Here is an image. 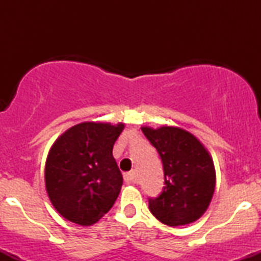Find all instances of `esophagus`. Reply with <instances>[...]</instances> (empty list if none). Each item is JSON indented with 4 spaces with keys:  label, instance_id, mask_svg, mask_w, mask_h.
<instances>
[{
    "label": "esophagus",
    "instance_id": "1",
    "mask_svg": "<svg viewBox=\"0 0 261 261\" xmlns=\"http://www.w3.org/2000/svg\"><path fill=\"white\" fill-rule=\"evenodd\" d=\"M135 178H136V173L135 170H131V172H127L124 174V180L131 184V182H135Z\"/></svg>",
    "mask_w": 261,
    "mask_h": 261
}]
</instances>
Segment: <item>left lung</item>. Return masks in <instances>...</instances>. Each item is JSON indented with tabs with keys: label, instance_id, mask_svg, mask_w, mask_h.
Segmentation results:
<instances>
[{
	"label": "left lung",
	"instance_id": "left-lung-1",
	"mask_svg": "<svg viewBox=\"0 0 261 261\" xmlns=\"http://www.w3.org/2000/svg\"><path fill=\"white\" fill-rule=\"evenodd\" d=\"M160 154L164 173L163 190L149 197L152 215L167 226H184L200 218L215 191L214 162L200 141L179 127H142Z\"/></svg>",
	"mask_w": 261,
	"mask_h": 261
}]
</instances>
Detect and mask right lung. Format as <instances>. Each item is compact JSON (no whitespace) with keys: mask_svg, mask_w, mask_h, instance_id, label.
I'll return each mask as SVG.
<instances>
[{"mask_svg":"<svg viewBox=\"0 0 261 261\" xmlns=\"http://www.w3.org/2000/svg\"><path fill=\"white\" fill-rule=\"evenodd\" d=\"M122 128V124L82 122L53 145L45 185L54 207L66 220L91 226L113 207L122 185L113 146Z\"/></svg>","mask_w":261,"mask_h":261,"instance_id":"add662e5","label":"right lung"}]
</instances>
